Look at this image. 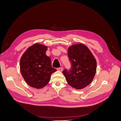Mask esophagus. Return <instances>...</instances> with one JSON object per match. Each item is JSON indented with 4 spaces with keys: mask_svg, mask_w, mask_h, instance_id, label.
Returning <instances> with one entry per match:
<instances>
[{
    "mask_svg": "<svg viewBox=\"0 0 121 121\" xmlns=\"http://www.w3.org/2000/svg\"><path fill=\"white\" fill-rule=\"evenodd\" d=\"M57 70H58V71H63V68L62 67L58 68H57Z\"/></svg>",
    "mask_w": 121,
    "mask_h": 121,
    "instance_id": "1",
    "label": "esophagus"
}]
</instances>
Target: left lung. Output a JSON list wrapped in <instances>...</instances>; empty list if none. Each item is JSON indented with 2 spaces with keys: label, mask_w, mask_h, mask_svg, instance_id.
<instances>
[{
  "label": "left lung",
  "mask_w": 121,
  "mask_h": 121,
  "mask_svg": "<svg viewBox=\"0 0 121 121\" xmlns=\"http://www.w3.org/2000/svg\"><path fill=\"white\" fill-rule=\"evenodd\" d=\"M68 55L71 68L69 71L64 70L63 73L70 86L82 89L89 85L95 77L97 67L96 59L83 44L70 46L68 49Z\"/></svg>",
  "instance_id": "8db88e82"
}]
</instances>
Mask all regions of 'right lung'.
Wrapping results in <instances>:
<instances>
[{
  "instance_id": "obj_1",
  "label": "right lung",
  "mask_w": 121,
  "mask_h": 121,
  "mask_svg": "<svg viewBox=\"0 0 121 121\" xmlns=\"http://www.w3.org/2000/svg\"><path fill=\"white\" fill-rule=\"evenodd\" d=\"M48 47L35 43L26 50L20 60V70L26 82L33 88L41 89L50 82L52 73L51 59L45 52Z\"/></svg>"
}]
</instances>
